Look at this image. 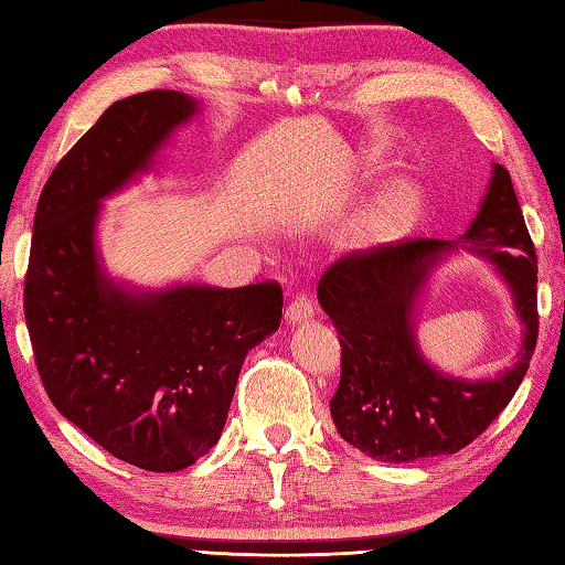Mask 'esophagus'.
<instances>
[{"label":"esophagus","instance_id":"1","mask_svg":"<svg viewBox=\"0 0 565 565\" xmlns=\"http://www.w3.org/2000/svg\"><path fill=\"white\" fill-rule=\"evenodd\" d=\"M313 313H316V308H313L311 298H308L306 294H298L294 301L286 306L284 318H286V323L296 326V323H303V320H311Z\"/></svg>","mask_w":565,"mask_h":565}]
</instances>
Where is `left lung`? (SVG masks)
Segmentation results:
<instances>
[{
  "label": "left lung",
  "mask_w": 565,
  "mask_h": 565,
  "mask_svg": "<svg viewBox=\"0 0 565 565\" xmlns=\"http://www.w3.org/2000/svg\"><path fill=\"white\" fill-rule=\"evenodd\" d=\"M460 248L493 264L525 328L515 364L490 381L450 379L417 348V298L429 271ZM318 301L340 333L330 416L350 446L382 462L452 456L470 446L510 404L539 338L536 252L510 171L492 163L488 193L466 235L352 252L320 276Z\"/></svg>",
  "instance_id": "left-lung-1"
}]
</instances>
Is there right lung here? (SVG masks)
<instances>
[{"label":"right lung","mask_w":565,"mask_h":565,"mask_svg":"<svg viewBox=\"0 0 565 565\" xmlns=\"http://www.w3.org/2000/svg\"><path fill=\"white\" fill-rule=\"evenodd\" d=\"M198 113L193 97L149 90L107 107L43 185L24 316L58 412L115 458L151 472L193 466L217 444L247 352L281 323V286L135 289L97 252L103 201L151 171Z\"/></svg>","instance_id":"1"}]
</instances>
